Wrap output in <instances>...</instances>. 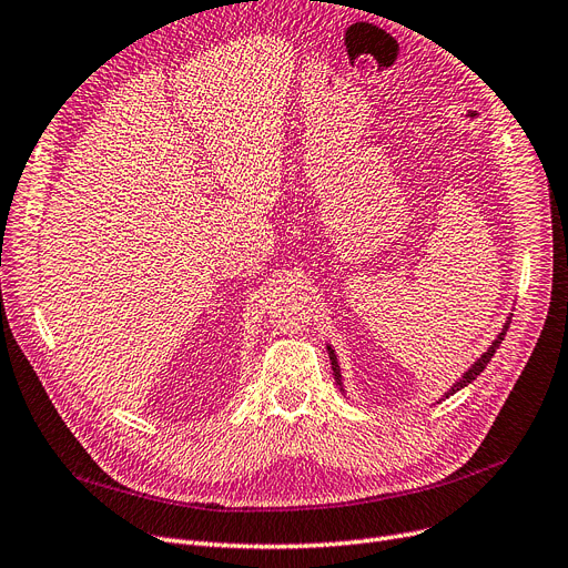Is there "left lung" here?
Instances as JSON below:
<instances>
[{"instance_id":"obj_1","label":"left lung","mask_w":568,"mask_h":568,"mask_svg":"<svg viewBox=\"0 0 568 568\" xmlns=\"http://www.w3.org/2000/svg\"><path fill=\"white\" fill-rule=\"evenodd\" d=\"M508 323H510V314L506 316V323H504V326H501V331H499V335L493 339V344L488 346V348H485L483 351V354H480V358L478 361H474L471 363V367L467 369V372H463V376H460V379H457L444 395H442V399H446V397H450V395H455L457 390H463L465 386H469L474 379H476V376L485 369V365H488L490 361H493V356H495V351L499 348V344H501V339H504V335H506V331H508ZM328 348V356H331V365H333V374H335V382H337V386H339V390L342 393H346L344 390V386H342V367H339V361H337V354H335V348L328 344L326 346Z\"/></svg>"}]
</instances>
